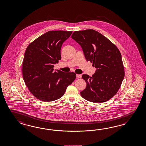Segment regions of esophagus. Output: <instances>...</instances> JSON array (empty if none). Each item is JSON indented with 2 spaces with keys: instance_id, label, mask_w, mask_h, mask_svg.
Here are the masks:
<instances>
[{
  "instance_id": "esophagus-1",
  "label": "esophagus",
  "mask_w": 146,
  "mask_h": 146,
  "mask_svg": "<svg viewBox=\"0 0 146 146\" xmlns=\"http://www.w3.org/2000/svg\"><path fill=\"white\" fill-rule=\"evenodd\" d=\"M76 77H77V78H82V75H79V74H77V75H76Z\"/></svg>"
}]
</instances>
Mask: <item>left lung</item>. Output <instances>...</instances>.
I'll use <instances>...</instances> for the list:
<instances>
[{
    "label": "left lung",
    "instance_id": "1",
    "mask_svg": "<svg viewBox=\"0 0 146 146\" xmlns=\"http://www.w3.org/2000/svg\"><path fill=\"white\" fill-rule=\"evenodd\" d=\"M71 38L81 46L86 60L96 69L92 77L82 75L87 85L80 92L81 96L94 103L107 101L118 92L125 75L119 50L108 38L94 30L75 31Z\"/></svg>",
    "mask_w": 146,
    "mask_h": 146
}]
</instances>
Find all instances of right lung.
Wrapping results in <instances>:
<instances>
[{
	"label": "right lung",
	"instance_id": "obj_1",
	"mask_svg": "<svg viewBox=\"0 0 146 146\" xmlns=\"http://www.w3.org/2000/svg\"><path fill=\"white\" fill-rule=\"evenodd\" d=\"M72 31H50L27 47L22 63L26 86L39 100L53 101L61 98L75 80L76 74L54 71V64L61 59V48Z\"/></svg>",
	"mask_w": 146,
	"mask_h": 146
}]
</instances>
